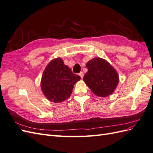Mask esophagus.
Listing matches in <instances>:
<instances>
[{
	"mask_svg": "<svg viewBox=\"0 0 153 153\" xmlns=\"http://www.w3.org/2000/svg\"><path fill=\"white\" fill-rule=\"evenodd\" d=\"M79 75L80 76L81 79H82L83 76H84V73H83V72H80V73H79Z\"/></svg>",
	"mask_w": 153,
	"mask_h": 153,
	"instance_id": "1",
	"label": "esophagus"
}]
</instances>
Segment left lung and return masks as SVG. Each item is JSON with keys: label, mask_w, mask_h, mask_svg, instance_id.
<instances>
[{"label": "left lung", "mask_w": 153, "mask_h": 153, "mask_svg": "<svg viewBox=\"0 0 153 153\" xmlns=\"http://www.w3.org/2000/svg\"><path fill=\"white\" fill-rule=\"evenodd\" d=\"M88 72L83 80L91 91L99 97L112 94L119 82L118 74L108 62L102 58H94L88 62Z\"/></svg>", "instance_id": "8db88e82"}]
</instances>
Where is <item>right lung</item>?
<instances>
[{
  "label": "right lung",
  "mask_w": 153,
  "mask_h": 153,
  "mask_svg": "<svg viewBox=\"0 0 153 153\" xmlns=\"http://www.w3.org/2000/svg\"><path fill=\"white\" fill-rule=\"evenodd\" d=\"M80 76L64 65L61 58L54 59L43 73L41 86L46 97L54 102H60L69 97L74 85Z\"/></svg>",
  "instance_id": "1"
}]
</instances>
